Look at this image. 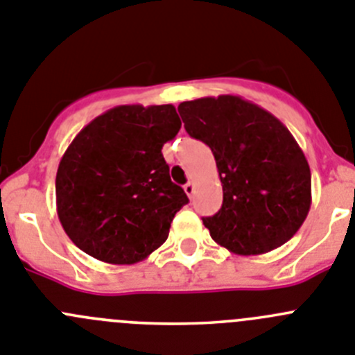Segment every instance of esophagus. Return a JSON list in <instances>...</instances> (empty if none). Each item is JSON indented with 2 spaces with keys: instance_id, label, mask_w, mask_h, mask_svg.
Returning <instances> with one entry per match:
<instances>
[{
  "instance_id": "1",
  "label": "esophagus",
  "mask_w": 355,
  "mask_h": 355,
  "mask_svg": "<svg viewBox=\"0 0 355 355\" xmlns=\"http://www.w3.org/2000/svg\"><path fill=\"white\" fill-rule=\"evenodd\" d=\"M184 191H185V194H187V196L189 198H193V194H194V182H187V184L184 185Z\"/></svg>"
}]
</instances>
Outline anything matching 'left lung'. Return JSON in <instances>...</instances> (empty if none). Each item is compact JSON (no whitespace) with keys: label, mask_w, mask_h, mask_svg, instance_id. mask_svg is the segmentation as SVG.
<instances>
[{"label":"left lung","mask_w":355,"mask_h":355,"mask_svg":"<svg viewBox=\"0 0 355 355\" xmlns=\"http://www.w3.org/2000/svg\"><path fill=\"white\" fill-rule=\"evenodd\" d=\"M178 113L191 138L210 146L221 178V209L203 217L210 237L242 257L290 241L311 207V171L290 130L237 95L182 102Z\"/></svg>","instance_id":"left-lung-1"}]
</instances>
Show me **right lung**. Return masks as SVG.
Segmentation results:
<instances>
[{
    "mask_svg": "<svg viewBox=\"0 0 355 355\" xmlns=\"http://www.w3.org/2000/svg\"><path fill=\"white\" fill-rule=\"evenodd\" d=\"M180 127L171 104H129L102 113L70 143L56 173V210L81 251L132 265L164 244L189 203L162 157Z\"/></svg>",
    "mask_w": 355,
    "mask_h": 355,
    "instance_id": "obj_1",
    "label": "right lung"
}]
</instances>
